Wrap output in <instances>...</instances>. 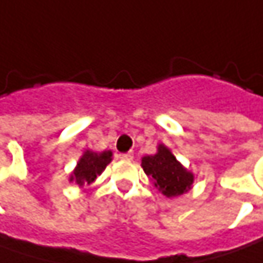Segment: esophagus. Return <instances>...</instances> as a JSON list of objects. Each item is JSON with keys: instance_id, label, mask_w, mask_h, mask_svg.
Listing matches in <instances>:
<instances>
[{"instance_id": "1", "label": "esophagus", "mask_w": 263, "mask_h": 263, "mask_svg": "<svg viewBox=\"0 0 263 263\" xmlns=\"http://www.w3.org/2000/svg\"><path fill=\"white\" fill-rule=\"evenodd\" d=\"M120 159H126V161H130V159H133V152H127V154H120L118 155Z\"/></svg>"}]
</instances>
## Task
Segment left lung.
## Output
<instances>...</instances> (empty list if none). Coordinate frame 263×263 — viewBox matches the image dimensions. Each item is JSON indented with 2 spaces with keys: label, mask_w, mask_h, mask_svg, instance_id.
Instances as JSON below:
<instances>
[{
  "label": "left lung",
  "mask_w": 263,
  "mask_h": 263,
  "mask_svg": "<svg viewBox=\"0 0 263 263\" xmlns=\"http://www.w3.org/2000/svg\"><path fill=\"white\" fill-rule=\"evenodd\" d=\"M142 167L167 197L183 195L193 183V174L183 168L164 145H159L158 154L143 158Z\"/></svg>",
  "instance_id": "obj_1"
}]
</instances>
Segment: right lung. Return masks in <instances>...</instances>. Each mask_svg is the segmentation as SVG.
I'll return each mask as SVG.
<instances>
[{
    "label": "right lung",
    "mask_w": 263,
    "mask_h": 263,
    "mask_svg": "<svg viewBox=\"0 0 263 263\" xmlns=\"http://www.w3.org/2000/svg\"><path fill=\"white\" fill-rule=\"evenodd\" d=\"M111 155L112 154L109 151H105L102 154H96L90 151L85 152V155L80 158L76 170L73 171V176L70 177V181L76 180L79 186L93 183L96 176H99L111 162Z\"/></svg>",
    "instance_id": "1"
}]
</instances>
